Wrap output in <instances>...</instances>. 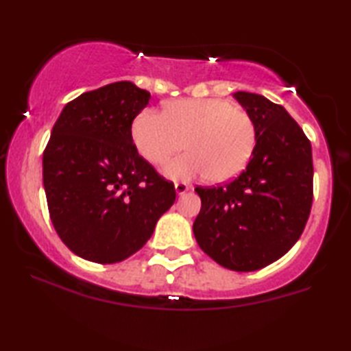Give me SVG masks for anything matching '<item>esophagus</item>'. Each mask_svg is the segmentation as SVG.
<instances>
[{
	"mask_svg": "<svg viewBox=\"0 0 351 351\" xmlns=\"http://www.w3.org/2000/svg\"><path fill=\"white\" fill-rule=\"evenodd\" d=\"M175 190H176L178 195H184L186 192H189L190 186H189L187 182H176L175 184Z\"/></svg>",
	"mask_w": 351,
	"mask_h": 351,
	"instance_id": "1",
	"label": "esophagus"
}]
</instances>
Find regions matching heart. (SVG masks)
<instances>
[{"label": "heart", "mask_w": 351, "mask_h": 351, "mask_svg": "<svg viewBox=\"0 0 351 351\" xmlns=\"http://www.w3.org/2000/svg\"><path fill=\"white\" fill-rule=\"evenodd\" d=\"M133 142L141 156L161 165L186 148V156L164 169L171 180L207 175L213 182L235 178L252 158L257 125L246 110L223 99H182L165 112L145 110L134 119Z\"/></svg>", "instance_id": "obj_1"}]
</instances>
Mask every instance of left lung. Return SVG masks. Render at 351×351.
I'll return each mask as SVG.
<instances>
[{
	"label": "left lung",
	"instance_id": "8db88e82",
	"mask_svg": "<svg viewBox=\"0 0 351 351\" xmlns=\"http://www.w3.org/2000/svg\"><path fill=\"white\" fill-rule=\"evenodd\" d=\"M254 117L257 144L246 169L218 187H197L193 223L199 247L224 268L247 272L271 265L299 240L313 204L310 139L282 105L239 91Z\"/></svg>",
	"mask_w": 351,
	"mask_h": 351
}]
</instances>
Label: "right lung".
<instances>
[{
	"label": "right lung",
	"instance_id": "obj_1",
	"mask_svg": "<svg viewBox=\"0 0 351 351\" xmlns=\"http://www.w3.org/2000/svg\"><path fill=\"white\" fill-rule=\"evenodd\" d=\"M150 93L116 82L83 93L58 116L43 153V186L58 237L79 257L117 263L150 239L175 203L173 182L133 144Z\"/></svg>",
	"mask_w": 351,
	"mask_h": 351
}]
</instances>
